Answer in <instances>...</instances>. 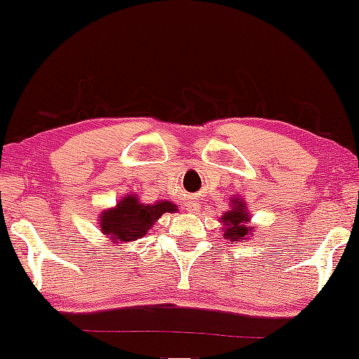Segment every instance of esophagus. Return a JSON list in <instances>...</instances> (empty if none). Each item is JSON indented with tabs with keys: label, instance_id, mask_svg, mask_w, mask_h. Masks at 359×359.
I'll use <instances>...</instances> for the list:
<instances>
[{
	"label": "esophagus",
	"instance_id": "34e87169",
	"mask_svg": "<svg viewBox=\"0 0 359 359\" xmlns=\"http://www.w3.org/2000/svg\"><path fill=\"white\" fill-rule=\"evenodd\" d=\"M193 210H196V205H193Z\"/></svg>",
	"mask_w": 359,
	"mask_h": 359
}]
</instances>
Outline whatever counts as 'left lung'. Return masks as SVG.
Masks as SVG:
<instances>
[{
  "instance_id": "obj_1",
  "label": "left lung",
  "mask_w": 359,
  "mask_h": 359,
  "mask_svg": "<svg viewBox=\"0 0 359 359\" xmlns=\"http://www.w3.org/2000/svg\"><path fill=\"white\" fill-rule=\"evenodd\" d=\"M232 208L229 212H225L222 215V224H224V237L231 241H244L248 237H251L255 233V227H248L251 217L248 215V210H245V205L243 200L233 198L231 201Z\"/></svg>"
}]
</instances>
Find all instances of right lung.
<instances>
[{
	"instance_id": "obj_1",
	"label": "right lung",
	"mask_w": 359,
	"mask_h": 359,
	"mask_svg": "<svg viewBox=\"0 0 359 359\" xmlns=\"http://www.w3.org/2000/svg\"><path fill=\"white\" fill-rule=\"evenodd\" d=\"M166 212H178V207L166 200L149 205L140 203L135 195H127L116 207L100 213L98 220L104 236L120 243H130L146 236L156 220Z\"/></svg>"
}]
</instances>
